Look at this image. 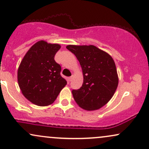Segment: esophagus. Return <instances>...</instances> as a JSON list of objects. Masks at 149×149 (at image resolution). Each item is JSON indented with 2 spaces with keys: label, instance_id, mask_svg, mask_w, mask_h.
<instances>
[{
  "label": "esophagus",
  "instance_id": "34e87169",
  "mask_svg": "<svg viewBox=\"0 0 149 149\" xmlns=\"http://www.w3.org/2000/svg\"><path fill=\"white\" fill-rule=\"evenodd\" d=\"M72 79H73V76L69 77V81H71V80H72Z\"/></svg>",
  "mask_w": 149,
  "mask_h": 149
}]
</instances>
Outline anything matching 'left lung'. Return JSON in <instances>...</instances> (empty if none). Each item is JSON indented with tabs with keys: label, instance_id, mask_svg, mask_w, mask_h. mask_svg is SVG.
I'll return each instance as SVG.
<instances>
[{
	"label": "left lung",
	"instance_id": "8db88e82",
	"mask_svg": "<svg viewBox=\"0 0 149 149\" xmlns=\"http://www.w3.org/2000/svg\"><path fill=\"white\" fill-rule=\"evenodd\" d=\"M66 48L76 55L83 70L82 87L72 90L77 104L87 111L104 107L113 96L118 85L113 58L95 45H69Z\"/></svg>",
	"mask_w": 149,
	"mask_h": 149
}]
</instances>
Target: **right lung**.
<instances>
[{
    "label": "right lung",
    "instance_id": "right-lung-1",
    "mask_svg": "<svg viewBox=\"0 0 149 149\" xmlns=\"http://www.w3.org/2000/svg\"><path fill=\"white\" fill-rule=\"evenodd\" d=\"M59 44L37 42L29 49L17 72L18 84L31 103L45 107L55 101L67 82L60 75L61 66L54 60Z\"/></svg>",
    "mask_w": 149,
    "mask_h": 149
}]
</instances>
